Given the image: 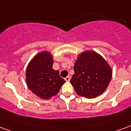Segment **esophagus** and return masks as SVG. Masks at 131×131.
Instances as JSON below:
<instances>
[{"label": "esophagus", "mask_w": 131, "mask_h": 131, "mask_svg": "<svg viewBox=\"0 0 131 131\" xmlns=\"http://www.w3.org/2000/svg\"><path fill=\"white\" fill-rule=\"evenodd\" d=\"M70 79H71L70 76H67V77H66L65 78H64V80H65L67 82H69V81H70Z\"/></svg>", "instance_id": "esophagus-1"}]
</instances>
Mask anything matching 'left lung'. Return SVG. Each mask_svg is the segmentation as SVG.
<instances>
[{
  "label": "left lung",
  "instance_id": "left-lung-1",
  "mask_svg": "<svg viewBox=\"0 0 131 131\" xmlns=\"http://www.w3.org/2000/svg\"><path fill=\"white\" fill-rule=\"evenodd\" d=\"M74 75L70 80L77 94L86 98H94L107 88L112 71L106 60L93 51L80 55L75 62Z\"/></svg>",
  "mask_w": 131,
  "mask_h": 131
}]
</instances>
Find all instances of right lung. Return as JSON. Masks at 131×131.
<instances>
[{
	"instance_id": "add662e5",
	"label": "right lung",
	"mask_w": 131,
	"mask_h": 131,
	"mask_svg": "<svg viewBox=\"0 0 131 131\" xmlns=\"http://www.w3.org/2000/svg\"><path fill=\"white\" fill-rule=\"evenodd\" d=\"M53 58L47 51L39 53L32 59L26 70L28 88L42 99L57 95L65 80L58 71L53 69Z\"/></svg>"
}]
</instances>
